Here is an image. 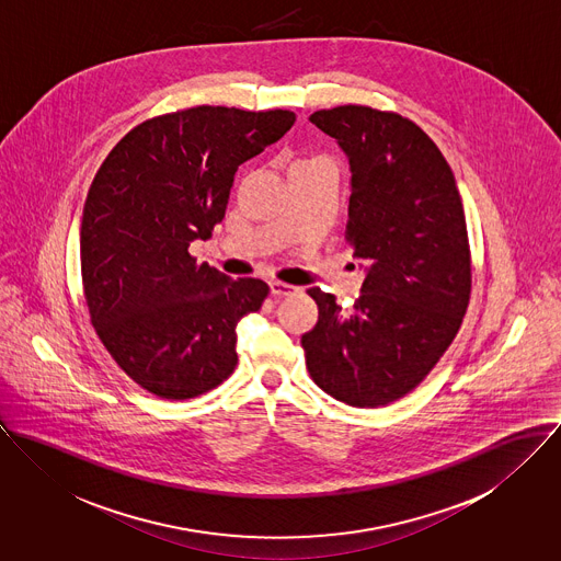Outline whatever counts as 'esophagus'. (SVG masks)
<instances>
[{"label":"esophagus","instance_id":"esophagus-1","mask_svg":"<svg viewBox=\"0 0 561 561\" xmlns=\"http://www.w3.org/2000/svg\"><path fill=\"white\" fill-rule=\"evenodd\" d=\"M293 293H297L295 286L284 284V282H271V295H273V297H288V295H293Z\"/></svg>","mask_w":561,"mask_h":561}]
</instances>
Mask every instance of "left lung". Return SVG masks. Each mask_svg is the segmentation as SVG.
I'll return each mask as SVG.
<instances>
[{
  "mask_svg": "<svg viewBox=\"0 0 561 561\" xmlns=\"http://www.w3.org/2000/svg\"><path fill=\"white\" fill-rule=\"evenodd\" d=\"M310 123L348 157L344 237L368 273L348 313L308 290L318 322L301 337L306 366L335 400L385 407L428 376L462 324L471 297L462 199L435 141L409 118L342 105Z\"/></svg>",
  "mask_w": 561,
  "mask_h": 561,
  "instance_id": "obj_1",
  "label": "left lung"
}]
</instances>
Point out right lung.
Here are the masks:
<instances>
[{
    "label": "right lung",
    "instance_id": "right-lung-1",
    "mask_svg": "<svg viewBox=\"0 0 561 561\" xmlns=\"http://www.w3.org/2000/svg\"><path fill=\"white\" fill-rule=\"evenodd\" d=\"M295 125L288 110L199 105L130 128L99 168L81 217L90 320L139 387L188 400L239 364L237 324L262 279H232L188 253L221 224L241 163Z\"/></svg>",
    "mask_w": 561,
    "mask_h": 561
}]
</instances>
